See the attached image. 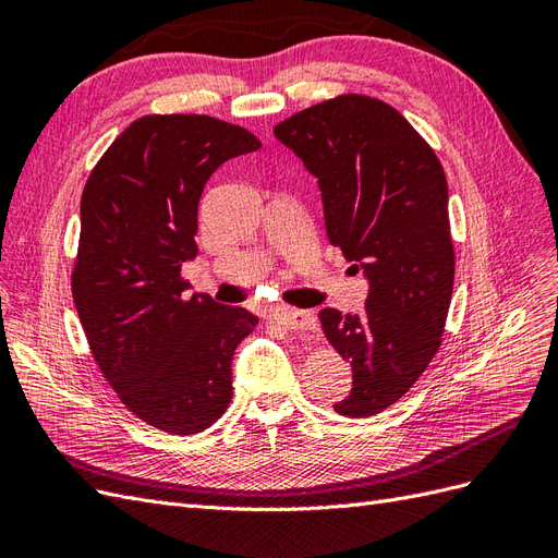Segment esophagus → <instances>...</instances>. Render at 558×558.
<instances>
[{
	"mask_svg": "<svg viewBox=\"0 0 558 558\" xmlns=\"http://www.w3.org/2000/svg\"><path fill=\"white\" fill-rule=\"evenodd\" d=\"M277 324L291 330H316V314L307 310H293V307H277L275 310Z\"/></svg>",
	"mask_w": 558,
	"mask_h": 558,
	"instance_id": "esophagus-1",
	"label": "esophagus"
}]
</instances>
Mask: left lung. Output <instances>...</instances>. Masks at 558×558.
Masks as SVG:
<instances>
[{
	"instance_id": "left-lung-1",
	"label": "left lung",
	"mask_w": 558,
	"mask_h": 558,
	"mask_svg": "<svg viewBox=\"0 0 558 558\" xmlns=\"http://www.w3.org/2000/svg\"><path fill=\"white\" fill-rule=\"evenodd\" d=\"M275 137L316 179L328 240L367 281L361 314H318L353 373L332 408L379 414L410 391L442 340L453 289L442 165L393 107L365 95L300 111Z\"/></svg>"
}]
</instances>
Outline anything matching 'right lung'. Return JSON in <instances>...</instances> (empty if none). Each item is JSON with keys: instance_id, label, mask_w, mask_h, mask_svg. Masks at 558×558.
I'll return each instance as SVG.
<instances>
[{"instance_id": "obj_1", "label": "right lung", "mask_w": 558, "mask_h": 558, "mask_svg": "<svg viewBox=\"0 0 558 558\" xmlns=\"http://www.w3.org/2000/svg\"><path fill=\"white\" fill-rule=\"evenodd\" d=\"M260 148L211 116H144L118 134L81 197L74 305L113 391L146 424L209 428L232 398V353L258 324L209 293L185 295L197 205L226 160Z\"/></svg>"}]
</instances>
